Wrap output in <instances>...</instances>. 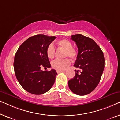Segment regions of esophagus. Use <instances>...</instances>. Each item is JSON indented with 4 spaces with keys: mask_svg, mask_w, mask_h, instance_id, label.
Listing matches in <instances>:
<instances>
[{
    "mask_svg": "<svg viewBox=\"0 0 120 120\" xmlns=\"http://www.w3.org/2000/svg\"><path fill=\"white\" fill-rule=\"evenodd\" d=\"M64 71H56V72H57V73H61V72H64Z\"/></svg>",
    "mask_w": 120,
    "mask_h": 120,
    "instance_id": "esophagus-1",
    "label": "esophagus"
}]
</instances>
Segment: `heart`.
<instances>
[{"mask_svg":"<svg viewBox=\"0 0 120 120\" xmlns=\"http://www.w3.org/2000/svg\"><path fill=\"white\" fill-rule=\"evenodd\" d=\"M57 44L61 48L65 50V56L69 57L71 59L74 60L76 59L78 54V50L73 47V45L70 41L67 39H62L58 41ZM55 53V48L53 43L50 44L46 49V54L48 58L53 59ZM71 61L69 59H55L52 62V67L57 71H62L67 69L71 65Z\"/></svg>","mask_w":120,"mask_h":120,"instance_id":"obj_1","label":"heart"}]
</instances>
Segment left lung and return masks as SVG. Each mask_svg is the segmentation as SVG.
Segmentation results:
<instances>
[{"label":"left lung","instance_id":"left-lung-1","mask_svg":"<svg viewBox=\"0 0 120 120\" xmlns=\"http://www.w3.org/2000/svg\"><path fill=\"white\" fill-rule=\"evenodd\" d=\"M71 37L78 49L74 66L79 70L75 71L74 77L69 80L68 86L74 94L85 95L93 91L100 82L105 68L104 55L98 45L91 38L81 34Z\"/></svg>","mask_w":120,"mask_h":120}]
</instances>
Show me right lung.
Returning a JSON list of instances; mask_svg holds the SVG:
<instances>
[{"label": "right lung", "mask_w": 120, "mask_h": 120, "mask_svg": "<svg viewBox=\"0 0 120 120\" xmlns=\"http://www.w3.org/2000/svg\"><path fill=\"white\" fill-rule=\"evenodd\" d=\"M56 37L38 34L31 37L18 49L14 60V73L21 87L31 94L40 95L54 85L57 74L54 69L42 71L51 67L46 49Z\"/></svg>", "instance_id": "obj_1"}]
</instances>
